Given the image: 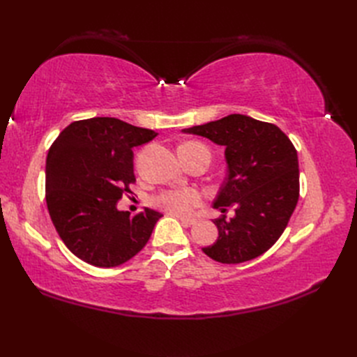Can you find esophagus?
<instances>
[{
  "instance_id": "1",
  "label": "esophagus",
  "mask_w": 357,
  "mask_h": 357,
  "mask_svg": "<svg viewBox=\"0 0 357 357\" xmlns=\"http://www.w3.org/2000/svg\"><path fill=\"white\" fill-rule=\"evenodd\" d=\"M177 218H178V220H180L183 225H185V226H190V225L195 223V220L189 219V218H181V215H177Z\"/></svg>"
}]
</instances>
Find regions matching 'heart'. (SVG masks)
<instances>
[{
	"instance_id": "obj_1",
	"label": "heart",
	"mask_w": 357,
	"mask_h": 357,
	"mask_svg": "<svg viewBox=\"0 0 357 357\" xmlns=\"http://www.w3.org/2000/svg\"><path fill=\"white\" fill-rule=\"evenodd\" d=\"M178 152L185 155H195V153H205L208 155L207 149L198 143H186L183 144ZM201 202V193L195 189H177V190H168L164 192L158 198V204L162 208H165L171 214L177 215H186L192 211V208Z\"/></svg>"
}]
</instances>
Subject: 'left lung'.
<instances>
[{"instance_id": "8db88e82", "label": "left lung", "mask_w": 357, "mask_h": 357, "mask_svg": "<svg viewBox=\"0 0 357 357\" xmlns=\"http://www.w3.org/2000/svg\"><path fill=\"white\" fill-rule=\"evenodd\" d=\"M225 147L226 180L213 208L235 215L214 220L219 236L202 252L220 264H241L271 248L286 229L299 198L298 153L273 123L244 114L181 129Z\"/></svg>"}]
</instances>
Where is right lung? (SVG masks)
Instances as JSON below:
<instances>
[{"label":"right lung","mask_w":357,"mask_h":357,"mask_svg":"<svg viewBox=\"0 0 357 357\" xmlns=\"http://www.w3.org/2000/svg\"><path fill=\"white\" fill-rule=\"evenodd\" d=\"M156 135L114 117H92L68 125L52 144L47 210L61 240L83 262L119 266L147 244L162 214L146 207L129 215L117 202L135 181L132 149Z\"/></svg>","instance_id":"1"}]
</instances>
